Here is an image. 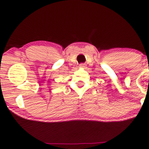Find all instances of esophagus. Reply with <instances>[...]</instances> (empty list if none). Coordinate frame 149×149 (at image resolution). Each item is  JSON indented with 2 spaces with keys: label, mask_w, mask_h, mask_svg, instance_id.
<instances>
[{
  "label": "esophagus",
  "mask_w": 149,
  "mask_h": 149,
  "mask_svg": "<svg viewBox=\"0 0 149 149\" xmlns=\"http://www.w3.org/2000/svg\"><path fill=\"white\" fill-rule=\"evenodd\" d=\"M79 67H80V68H85V64H83V63H81V64H79Z\"/></svg>",
  "instance_id": "obj_1"
}]
</instances>
